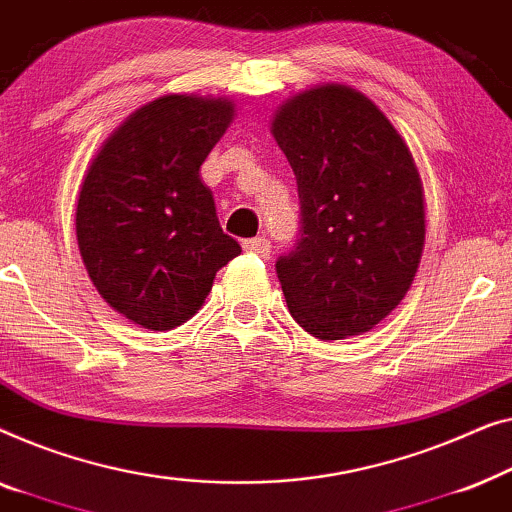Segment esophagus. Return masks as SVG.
I'll return each instance as SVG.
<instances>
[{"label":"esophagus","instance_id":"esophagus-1","mask_svg":"<svg viewBox=\"0 0 512 512\" xmlns=\"http://www.w3.org/2000/svg\"><path fill=\"white\" fill-rule=\"evenodd\" d=\"M243 248H246L248 253H255L259 257H269L271 253V243L269 239H264V236H255V239L243 241Z\"/></svg>","mask_w":512,"mask_h":512}]
</instances>
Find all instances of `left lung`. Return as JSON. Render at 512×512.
Instances as JSON below:
<instances>
[{"instance_id": "8db88e82", "label": "left lung", "mask_w": 512, "mask_h": 512, "mask_svg": "<svg viewBox=\"0 0 512 512\" xmlns=\"http://www.w3.org/2000/svg\"><path fill=\"white\" fill-rule=\"evenodd\" d=\"M271 134L297 178L301 236L276 273L292 318L320 341L369 331L413 283L424 194L406 141L348 85L287 99Z\"/></svg>"}]
</instances>
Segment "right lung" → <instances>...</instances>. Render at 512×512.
Returning <instances> with one entry per match:
<instances>
[{"label":"right lung","instance_id":"add662e5","mask_svg":"<svg viewBox=\"0 0 512 512\" xmlns=\"http://www.w3.org/2000/svg\"><path fill=\"white\" fill-rule=\"evenodd\" d=\"M232 118L229 99H155L104 141L83 178L78 250L97 292L134 325H183L241 255L199 176Z\"/></svg>","mask_w":512,"mask_h":512}]
</instances>
